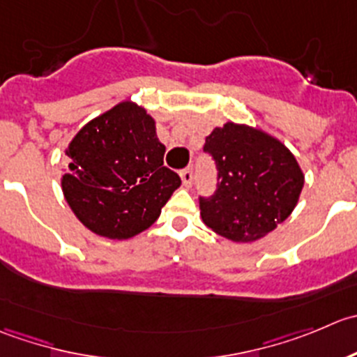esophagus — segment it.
<instances>
[{"label": "esophagus", "instance_id": "34e87169", "mask_svg": "<svg viewBox=\"0 0 357 357\" xmlns=\"http://www.w3.org/2000/svg\"><path fill=\"white\" fill-rule=\"evenodd\" d=\"M180 178H182L183 185L190 187V183H192V170H190V168H187V170H183L182 174H180Z\"/></svg>", "mask_w": 357, "mask_h": 357}]
</instances>
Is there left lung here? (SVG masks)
Returning <instances> with one entry per match:
<instances>
[{"label": "left lung", "instance_id": "1", "mask_svg": "<svg viewBox=\"0 0 357 357\" xmlns=\"http://www.w3.org/2000/svg\"><path fill=\"white\" fill-rule=\"evenodd\" d=\"M204 151L218 170L217 190L201 197V218L217 234L236 243L264 238L287 220L298 203L303 172L276 137L227 121L206 137Z\"/></svg>", "mask_w": 357, "mask_h": 357}]
</instances>
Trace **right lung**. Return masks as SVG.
<instances>
[{
	"mask_svg": "<svg viewBox=\"0 0 357 357\" xmlns=\"http://www.w3.org/2000/svg\"><path fill=\"white\" fill-rule=\"evenodd\" d=\"M62 190L77 220L98 236L130 239L158 220L180 177L163 167L156 121L132 100L88 121L66 147Z\"/></svg>",
	"mask_w": 357,
	"mask_h": 357,
	"instance_id": "add662e5",
	"label": "right lung"
}]
</instances>
